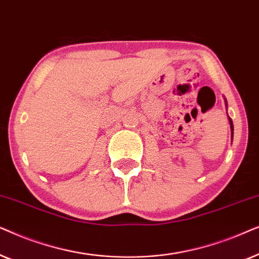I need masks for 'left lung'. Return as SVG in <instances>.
Returning a JSON list of instances; mask_svg holds the SVG:
<instances>
[{"instance_id":"left-lung-1","label":"left lung","mask_w":259,"mask_h":259,"mask_svg":"<svg viewBox=\"0 0 259 259\" xmlns=\"http://www.w3.org/2000/svg\"><path fill=\"white\" fill-rule=\"evenodd\" d=\"M229 120H230V125H231V132H233V125H232V120L229 118ZM233 134V133H232Z\"/></svg>"}]
</instances>
